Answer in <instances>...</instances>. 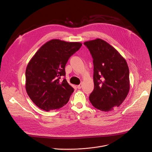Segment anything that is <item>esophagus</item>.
<instances>
[{"label":"esophagus","instance_id":"obj_1","mask_svg":"<svg viewBox=\"0 0 152 152\" xmlns=\"http://www.w3.org/2000/svg\"><path fill=\"white\" fill-rule=\"evenodd\" d=\"M77 88L78 89H80L82 88V84H80L79 85H77Z\"/></svg>","mask_w":152,"mask_h":152}]
</instances>
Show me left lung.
<instances>
[{
  "instance_id": "1",
  "label": "left lung",
  "mask_w": 152,
  "mask_h": 152,
  "mask_svg": "<svg viewBox=\"0 0 152 152\" xmlns=\"http://www.w3.org/2000/svg\"><path fill=\"white\" fill-rule=\"evenodd\" d=\"M93 59L94 89L89 96L96 109L109 112L119 107L130 90L129 69L125 59L101 39L86 41Z\"/></svg>"
}]
</instances>
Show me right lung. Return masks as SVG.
<instances>
[{
  "label": "right lung",
  "instance_id": "right-lung-1",
  "mask_svg": "<svg viewBox=\"0 0 152 152\" xmlns=\"http://www.w3.org/2000/svg\"><path fill=\"white\" fill-rule=\"evenodd\" d=\"M80 42L52 39L36 52L26 69V91L32 102L48 112L66 104L74 91L66 79L65 66L82 46Z\"/></svg>",
  "mask_w": 152,
  "mask_h": 152
}]
</instances>
